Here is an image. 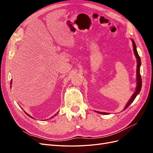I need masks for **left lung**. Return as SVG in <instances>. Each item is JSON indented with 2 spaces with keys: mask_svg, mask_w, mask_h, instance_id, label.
<instances>
[{
  "mask_svg": "<svg viewBox=\"0 0 153 153\" xmlns=\"http://www.w3.org/2000/svg\"><path fill=\"white\" fill-rule=\"evenodd\" d=\"M132 42H133V52L134 53H135V57L137 58V87L135 89V92H134V94L132 95V96L131 97L130 100L128 101V103L126 104V105L125 106V108L124 110H126L128 106L131 105V103L134 101V100L135 99V98L137 97V96L139 94V92L141 90L142 88V78L140 76V68L141 66V60H140V57L138 55L137 50V48H136V45L135 41H134L132 39ZM98 113L99 114H105L106 115L108 114V113H105V112H98Z\"/></svg>",
  "mask_w": 153,
  "mask_h": 153,
  "instance_id": "obj_1",
  "label": "left lung"
}]
</instances>
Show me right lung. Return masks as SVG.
Instances as JSON below:
<instances>
[{"mask_svg":"<svg viewBox=\"0 0 153 153\" xmlns=\"http://www.w3.org/2000/svg\"><path fill=\"white\" fill-rule=\"evenodd\" d=\"M11 81H12V80H11V84H12V83H11ZM25 114H27V115H29V117H31V118H33V117H31V116H30V115H29V114H27V113H26V112H25ZM56 115V114H55V115Z\"/></svg>","mask_w":153,"mask_h":153,"instance_id":"right-lung-1","label":"right lung"}]
</instances>
